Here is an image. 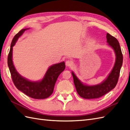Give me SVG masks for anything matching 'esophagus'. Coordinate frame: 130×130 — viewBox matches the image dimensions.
<instances>
[{
    "instance_id": "obj_1",
    "label": "esophagus",
    "mask_w": 130,
    "mask_h": 130,
    "mask_svg": "<svg viewBox=\"0 0 130 130\" xmlns=\"http://www.w3.org/2000/svg\"><path fill=\"white\" fill-rule=\"evenodd\" d=\"M65 65L67 67H71L72 65V62L70 60H67L65 62Z\"/></svg>"
}]
</instances>
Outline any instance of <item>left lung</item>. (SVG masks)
Listing matches in <instances>:
<instances>
[{
    "mask_svg": "<svg viewBox=\"0 0 130 130\" xmlns=\"http://www.w3.org/2000/svg\"><path fill=\"white\" fill-rule=\"evenodd\" d=\"M106 37L108 45L114 50L116 55L114 66L107 78L101 84L94 86H88L83 84L77 77L74 72H72L76 91L79 95L83 98L95 99L101 97L114 88L118 83L123 61L121 48L117 39L114 37L107 33Z\"/></svg>",
    "mask_w": 130,
    "mask_h": 130,
    "instance_id": "obj_1",
    "label": "left lung"
}]
</instances>
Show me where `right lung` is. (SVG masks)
<instances>
[{
	"instance_id": "obj_1",
	"label": "right lung",
	"mask_w": 130,
	"mask_h": 130,
	"mask_svg": "<svg viewBox=\"0 0 130 130\" xmlns=\"http://www.w3.org/2000/svg\"><path fill=\"white\" fill-rule=\"evenodd\" d=\"M29 28L22 29L15 36L11 43L8 57V65L12 81L16 87L28 97L34 99H45L53 92L55 82L59 75L65 69V62L55 64L50 66L44 77L38 81H31L22 77L16 71L12 61V47L24 32Z\"/></svg>"
}]
</instances>
